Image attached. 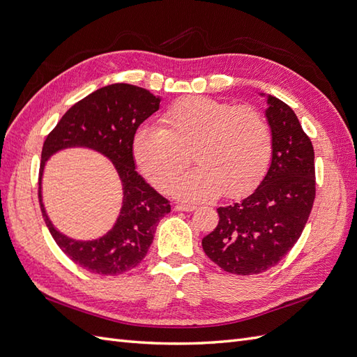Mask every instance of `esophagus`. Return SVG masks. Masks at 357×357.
<instances>
[{
    "label": "esophagus",
    "mask_w": 357,
    "mask_h": 357,
    "mask_svg": "<svg viewBox=\"0 0 357 357\" xmlns=\"http://www.w3.org/2000/svg\"><path fill=\"white\" fill-rule=\"evenodd\" d=\"M176 211H193L197 210L195 205H188V204H177L174 207Z\"/></svg>",
    "instance_id": "esophagus-1"
}]
</instances>
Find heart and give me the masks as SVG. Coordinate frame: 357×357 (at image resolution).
Here are the masks:
<instances>
[{"mask_svg":"<svg viewBox=\"0 0 357 357\" xmlns=\"http://www.w3.org/2000/svg\"><path fill=\"white\" fill-rule=\"evenodd\" d=\"M198 164L171 193L185 201L241 197L268 168L273 138L265 119L252 107L205 96L180 100L162 116V128L138 129L132 153L139 171L159 190H168L189 162Z\"/></svg>","mask_w":357,"mask_h":357,"instance_id":"obj_1","label":"heart"}]
</instances>
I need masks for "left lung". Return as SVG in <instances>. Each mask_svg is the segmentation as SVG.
I'll list each match as a JSON object with an SVG mask.
<instances>
[{"mask_svg": "<svg viewBox=\"0 0 357 357\" xmlns=\"http://www.w3.org/2000/svg\"><path fill=\"white\" fill-rule=\"evenodd\" d=\"M265 117L273 152L265 177L250 195L218 208L219 223L202 248L226 273L250 275L277 265L299 240L316 197L314 150L295 112L273 95Z\"/></svg>", "mask_w": 357, "mask_h": 357, "instance_id": "8db88e82", "label": "left lung"}]
</instances>
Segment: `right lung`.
Returning <instances> with one entry per match:
<instances>
[{"label": "right lung", "mask_w": 357, "mask_h": 357, "mask_svg": "<svg viewBox=\"0 0 357 357\" xmlns=\"http://www.w3.org/2000/svg\"><path fill=\"white\" fill-rule=\"evenodd\" d=\"M159 95L128 83H114L84 96L62 116L41 152L38 198L53 240L73 262L93 274L117 275L147 255L158 222L171 211L168 199L137 172L132 142L138 126L159 110ZM67 148H88L109 158L123 183V207L112 229L95 241H75L54 228L42 202L47 160Z\"/></svg>", "instance_id": "add662e5"}]
</instances>
